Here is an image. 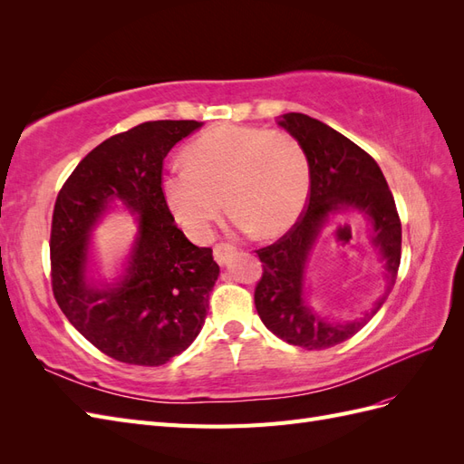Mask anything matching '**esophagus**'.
Wrapping results in <instances>:
<instances>
[{
    "mask_svg": "<svg viewBox=\"0 0 464 464\" xmlns=\"http://www.w3.org/2000/svg\"><path fill=\"white\" fill-rule=\"evenodd\" d=\"M213 254H215V259H217L220 265H224V263H227V261L236 254V246H232V244H228V242H220V244L215 246Z\"/></svg>",
    "mask_w": 464,
    "mask_h": 464,
    "instance_id": "obj_1",
    "label": "esophagus"
}]
</instances>
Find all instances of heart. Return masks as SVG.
Returning a JSON list of instances; mask_svg holds the SVG:
<instances>
[{"instance_id":"b5f03b06","label":"heart","mask_w":464,"mask_h":464,"mask_svg":"<svg viewBox=\"0 0 464 464\" xmlns=\"http://www.w3.org/2000/svg\"><path fill=\"white\" fill-rule=\"evenodd\" d=\"M186 166L160 178L162 199L193 240H205L222 213L221 198L237 227L261 236L288 230L300 217L310 166L294 135L256 125H215L184 149Z\"/></svg>"}]
</instances>
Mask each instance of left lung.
I'll return each mask as SVG.
<instances>
[{
	"label": "left lung",
	"instance_id": "8db88e82",
	"mask_svg": "<svg viewBox=\"0 0 464 464\" xmlns=\"http://www.w3.org/2000/svg\"><path fill=\"white\" fill-rule=\"evenodd\" d=\"M280 125L300 141L310 164V193L296 224L271 246L257 249L263 275L256 285V307L265 327L294 346L323 350L354 336L377 314L395 286L401 265V218L382 168L339 131L319 120L290 111ZM368 214L374 243L388 266L386 294L358 322L331 324L303 304V269L320 224L336 209Z\"/></svg>",
	"mask_w": 464,
	"mask_h": 464
}]
</instances>
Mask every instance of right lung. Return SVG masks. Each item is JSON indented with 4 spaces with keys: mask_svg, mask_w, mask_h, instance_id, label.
Returning <instances> with one entry per match:
<instances>
[{
    "mask_svg": "<svg viewBox=\"0 0 464 464\" xmlns=\"http://www.w3.org/2000/svg\"><path fill=\"white\" fill-rule=\"evenodd\" d=\"M199 125L159 120L111 135L77 164L53 205V298L92 346L131 366H162L184 353L203 327L220 271L213 249L178 228L160 191L166 154ZM110 198L140 215V237L122 285L92 291L84 283L88 232Z\"/></svg>",
    "mask_w": 464,
    "mask_h": 464,
    "instance_id": "1",
    "label": "right lung"
}]
</instances>
